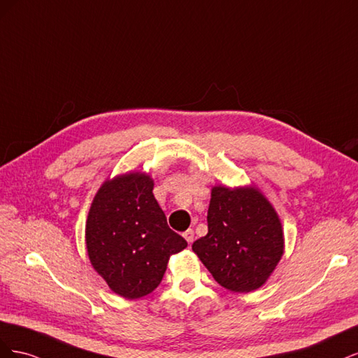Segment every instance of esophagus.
Returning a JSON list of instances; mask_svg holds the SVG:
<instances>
[{"label":"esophagus","mask_w":358,"mask_h":358,"mask_svg":"<svg viewBox=\"0 0 358 358\" xmlns=\"http://www.w3.org/2000/svg\"><path fill=\"white\" fill-rule=\"evenodd\" d=\"M183 237H185V241L188 242V243H192V241H194V231L189 229V230H187L185 233H183Z\"/></svg>","instance_id":"1"}]
</instances>
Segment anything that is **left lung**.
<instances>
[{
  "instance_id": "8db88e82",
  "label": "left lung",
  "mask_w": 358,
  "mask_h": 358,
  "mask_svg": "<svg viewBox=\"0 0 358 358\" xmlns=\"http://www.w3.org/2000/svg\"><path fill=\"white\" fill-rule=\"evenodd\" d=\"M192 251L216 282L234 292L262 287L284 254L282 225L257 188L215 187L208 210V234Z\"/></svg>"
}]
</instances>
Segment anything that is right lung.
Listing matches in <instances>:
<instances>
[{"label": "right lung", "instance_id": "right-lung-1", "mask_svg": "<svg viewBox=\"0 0 358 358\" xmlns=\"http://www.w3.org/2000/svg\"><path fill=\"white\" fill-rule=\"evenodd\" d=\"M145 173H127L103 183L86 221L91 264L116 294L140 299L166 273L169 257L187 241L167 225Z\"/></svg>", "mask_w": 358, "mask_h": 358}]
</instances>
